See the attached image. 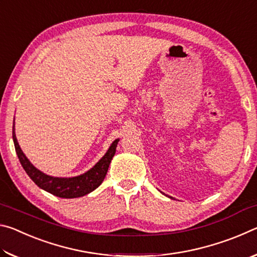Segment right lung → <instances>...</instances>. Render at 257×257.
Segmentation results:
<instances>
[{"label": "right lung", "mask_w": 257, "mask_h": 257, "mask_svg": "<svg viewBox=\"0 0 257 257\" xmlns=\"http://www.w3.org/2000/svg\"><path fill=\"white\" fill-rule=\"evenodd\" d=\"M12 137H14L17 155H18L20 163L25 169V171L27 172V175L30 177V179L40 187V188L49 191L50 194L61 198L81 197L89 194L94 189H96L102 184L104 178L106 176L108 165H110L111 160L115 154V149L119 142V139H115L111 144L110 149L107 150L105 155L90 170L77 177L58 178L47 176L45 173H43L38 169L35 168L30 163V161L26 158V155L21 151L18 144V141H17L15 133V122L14 129H12Z\"/></svg>", "instance_id": "right-lung-1"}]
</instances>
